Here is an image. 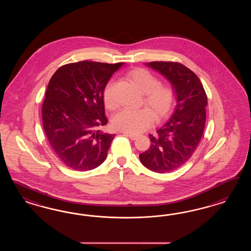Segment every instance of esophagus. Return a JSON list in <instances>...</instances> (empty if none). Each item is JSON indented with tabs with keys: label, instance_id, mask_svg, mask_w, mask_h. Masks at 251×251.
Wrapping results in <instances>:
<instances>
[{
	"label": "esophagus",
	"instance_id": "obj_1",
	"mask_svg": "<svg viewBox=\"0 0 251 251\" xmlns=\"http://www.w3.org/2000/svg\"><path fill=\"white\" fill-rule=\"evenodd\" d=\"M123 135L129 137V139H131V140H135L137 138V135H135V134H129V133H127V132H123Z\"/></svg>",
	"mask_w": 251,
	"mask_h": 251
}]
</instances>
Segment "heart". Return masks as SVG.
<instances>
[{
	"label": "heart",
	"instance_id": "1",
	"mask_svg": "<svg viewBox=\"0 0 251 251\" xmlns=\"http://www.w3.org/2000/svg\"><path fill=\"white\" fill-rule=\"evenodd\" d=\"M129 81L139 91L144 94V102L148 108H124L115 115L112 123L115 128L129 134H139L149 128L153 121L165 117L175 103L176 92L171 85L161 84L159 79L145 69L138 68L128 74ZM113 82L106 84L103 91V99L107 108L115 109L118 102L113 93Z\"/></svg>",
	"mask_w": 251,
	"mask_h": 251
}]
</instances>
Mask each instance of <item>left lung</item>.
Segmentation results:
<instances>
[{"label":"left lung","mask_w":251,"mask_h":251,"mask_svg":"<svg viewBox=\"0 0 251 251\" xmlns=\"http://www.w3.org/2000/svg\"><path fill=\"white\" fill-rule=\"evenodd\" d=\"M146 66L158 72L176 92V106L154 135L150 147L139 155L142 164L156 173H167L190 159L205 127L207 96L201 80L178 62L152 61Z\"/></svg>","instance_id":"obj_1"}]
</instances>
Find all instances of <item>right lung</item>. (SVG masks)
Here are the masks:
<instances>
[{"mask_svg":"<svg viewBox=\"0 0 251 251\" xmlns=\"http://www.w3.org/2000/svg\"><path fill=\"white\" fill-rule=\"evenodd\" d=\"M123 64L69 63L50 80L42 106L46 136L57 157L74 170H92L106 160L115 134L99 129L107 123L103 91Z\"/></svg>","mask_w":251,"mask_h":251,"instance_id":"add662e5","label":"right lung"}]
</instances>
